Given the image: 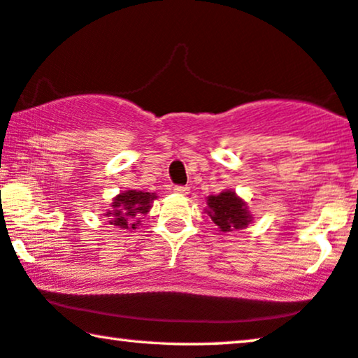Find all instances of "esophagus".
Here are the masks:
<instances>
[{"mask_svg":"<svg viewBox=\"0 0 358 358\" xmlns=\"http://www.w3.org/2000/svg\"><path fill=\"white\" fill-rule=\"evenodd\" d=\"M189 187H185V185H176L174 187V192H176V194H178V195H187V194H189Z\"/></svg>","mask_w":358,"mask_h":358,"instance_id":"34e87169","label":"esophagus"}]
</instances>
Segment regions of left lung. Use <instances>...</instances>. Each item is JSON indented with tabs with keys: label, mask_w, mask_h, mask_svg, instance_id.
Instances as JSON below:
<instances>
[{
	"label": "left lung",
	"mask_w": 358,
	"mask_h": 358,
	"mask_svg": "<svg viewBox=\"0 0 358 358\" xmlns=\"http://www.w3.org/2000/svg\"><path fill=\"white\" fill-rule=\"evenodd\" d=\"M208 216L221 229V232L245 229L252 221L246 203L232 190L208 196Z\"/></svg>",
	"instance_id": "8db88e82"
}]
</instances>
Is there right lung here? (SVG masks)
<instances>
[{
	"mask_svg": "<svg viewBox=\"0 0 358 358\" xmlns=\"http://www.w3.org/2000/svg\"><path fill=\"white\" fill-rule=\"evenodd\" d=\"M157 195L150 192L142 190H126L113 198L112 210H108L103 216L110 219V224L118 225L120 229L129 230L136 229L139 221H136V216L147 214L150 211L152 203Z\"/></svg>",
	"mask_w": 358,
	"mask_h": 358,
	"instance_id": "1",
	"label": "right lung"
}]
</instances>
